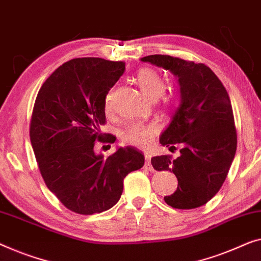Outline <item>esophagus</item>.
I'll use <instances>...</instances> for the list:
<instances>
[{
    "mask_svg": "<svg viewBox=\"0 0 261 261\" xmlns=\"http://www.w3.org/2000/svg\"><path fill=\"white\" fill-rule=\"evenodd\" d=\"M143 168L146 169V171H149V172H154V168L152 164H150V159L146 155V161H145V165H143Z\"/></svg>",
    "mask_w": 261,
    "mask_h": 261,
    "instance_id": "esophagus-1",
    "label": "esophagus"
}]
</instances>
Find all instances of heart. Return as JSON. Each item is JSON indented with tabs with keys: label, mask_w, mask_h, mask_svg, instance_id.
Segmentation results:
<instances>
[{
	"label": "heart",
	"mask_w": 261,
	"mask_h": 261,
	"mask_svg": "<svg viewBox=\"0 0 261 261\" xmlns=\"http://www.w3.org/2000/svg\"><path fill=\"white\" fill-rule=\"evenodd\" d=\"M135 81L143 93L149 99L155 100L164 94L166 89V82L164 77L153 68H140L135 74ZM105 111H112V94H107L105 97ZM159 128L155 123L134 122L128 124L121 133V139L128 145L146 148L152 142L154 137L158 134Z\"/></svg>",
	"instance_id": "heart-1"
}]
</instances>
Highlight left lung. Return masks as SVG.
Masks as SVG:
<instances>
[{
    "mask_svg": "<svg viewBox=\"0 0 261 261\" xmlns=\"http://www.w3.org/2000/svg\"><path fill=\"white\" fill-rule=\"evenodd\" d=\"M143 62L171 70L179 77L181 100L160 138L162 146L175 148L180 156L152 159L156 171L173 172L177 179L174 193L165 196L167 205L192 210L205 205L218 193L228 174L237 150V129L228 93L210 67L203 63L149 55Z\"/></svg>",
    "mask_w": 261,
    "mask_h": 261,
    "instance_id": "1",
    "label": "left lung"
}]
</instances>
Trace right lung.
Returning <instances> with one entry per match:
<instances>
[{
	"mask_svg": "<svg viewBox=\"0 0 261 261\" xmlns=\"http://www.w3.org/2000/svg\"><path fill=\"white\" fill-rule=\"evenodd\" d=\"M126 63L100 58L73 59L60 66L37 93L30 119V142L51 193L71 212H105L119 201L123 179L145 164L134 147L108 158L94 152L96 141L114 142L101 133L105 97Z\"/></svg>",
	"mask_w": 261,
	"mask_h": 261,
	"instance_id": "right-lung-1",
	"label": "right lung"
}]
</instances>
